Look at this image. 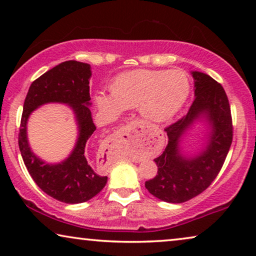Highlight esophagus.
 <instances>
[{
	"mask_svg": "<svg viewBox=\"0 0 256 256\" xmlns=\"http://www.w3.org/2000/svg\"><path fill=\"white\" fill-rule=\"evenodd\" d=\"M113 140L122 143H136L138 142V138H136V135L132 134V128L126 127L121 130H118L116 134H114Z\"/></svg>",
	"mask_w": 256,
	"mask_h": 256,
	"instance_id": "esophagus-1",
	"label": "esophagus"
}]
</instances>
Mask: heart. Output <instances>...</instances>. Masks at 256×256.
Returning <instances> with one entry per match:
<instances>
[{
	"label": "heart",
	"instance_id": "heart-1",
	"mask_svg": "<svg viewBox=\"0 0 256 256\" xmlns=\"http://www.w3.org/2000/svg\"><path fill=\"white\" fill-rule=\"evenodd\" d=\"M190 84L178 70H134L113 80L110 96L99 93L98 107L110 114L138 108L148 120L160 122L172 116L186 100Z\"/></svg>",
	"mask_w": 256,
	"mask_h": 256
}]
</instances>
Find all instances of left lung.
Masks as SVG:
<instances>
[{
    "label": "left lung",
    "instance_id": "left-lung-1",
    "mask_svg": "<svg viewBox=\"0 0 256 256\" xmlns=\"http://www.w3.org/2000/svg\"><path fill=\"white\" fill-rule=\"evenodd\" d=\"M194 100L188 113L164 129L168 146L155 160L157 174L146 182L152 196L166 202L180 204L190 200L208 188L222 170L233 140L230 107L225 90L218 82L202 72H192ZM205 117L212 127L204 152L186 159L178 146L180 136L194 120Z\"/></svg>",
    "mask_w": 256,
    "mask_h": 256
}]
</instances>
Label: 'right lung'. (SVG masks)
<instances>
[{
    "label": "right lung",
    "mask_w": 256,
    "mask_h": 256,
    "mask_svg": "<svg viewBox=\"0 0 256 256\" xmlns=\"http://www.w3.org/2000/svg\"><path fill=\"white\" fill-rule=\"evenodd\" d=\"M90 66L85 62L68 60L31 84L24 100L18 132V146L30 176L50 197L66 204L90 200L104 188L107 176L98 172L87 162L85 148L96 127L90 110ZM48 102L68 103L76 114L80 138L68 160L59 164H45L30 150L26 138V122L37 106Z\"/></svg>",
    "instance_id": "add662e5"
}]
</instances>
